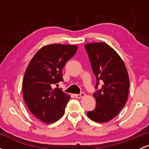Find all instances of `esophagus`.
Masks as SVG:
<instances>
[{"instance_id":"34e87169","label":"esophagus","mask_w":149,"mask_h":149,"mask_svg":"<svg viewBox=\"0 0 149 149\" xmlns=\"http://www.w3.org/2000/svg\"><path fill=\"white\" fill-rule=\"evenodd\" d=\"M75 97H76V98H79V99H80V98H82V97H84V96H85V94H84V92H81V93H80V94H75Z\"/></svg>"}]
</instances>
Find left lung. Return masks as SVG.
Returning a JSON list of instances; mask_svg holds the SVG:
<instances>
[{
    "label": "left lung",
    "mask_w": 149,
    "mask_h": 149,
    "mask_svg": "<svg viewBox=\"0 0 149 149\" xmlns=\"http://www.w3.org/2000/svg\"><path fill=\"white\" fill-rule=\"evenodd\" d=\"M84 47L97 79L93 94L96 107L86 114L97 123L108 122L118 115L127 100L130 81L127 69L119 55L106 43H88ZM100 82L103 86L98 90Z\"/></svg>",
    "instance_id": "obj_1"
}]
</instances>
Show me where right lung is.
<instances>
[{"instance_id":"1","label":"right lung","mask_w":149,"mask_h":149,"mask_svg":"<svg viewBox=\"0 0 149 149\" xmlns=\"http://www.w3.org/2000/svg\"><path fill=\"white\" fill-rule=\"evenodd\" d=\"M76 45H49L35 54L25 71L23 96L30 112L47 124L58 121L65 113L70 95L53 84L63 81V68L77 51Z\"/></svg>"}]
</instances>
